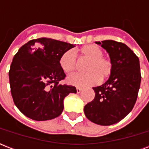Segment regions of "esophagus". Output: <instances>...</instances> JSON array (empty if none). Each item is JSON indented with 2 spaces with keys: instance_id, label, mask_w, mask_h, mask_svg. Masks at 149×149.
Returning <instances> with one entry per match:
<instances>
[{
  "instance_id": "34e87169",
  "label": "esophagus",
  "mask_w": 149,
  "mask_h": 149,
  "mask_svg": "<svg viewBox=\"0 0 149 149\" xmlns=\"http://www.w3.org/2000/svg\"><path fill=\"white\" fill-rule=\"evenodd\" d=\"M82 91V88H80V87H77V92L78 93H79L80 92Z\"/></svg>"
}]
</instances>
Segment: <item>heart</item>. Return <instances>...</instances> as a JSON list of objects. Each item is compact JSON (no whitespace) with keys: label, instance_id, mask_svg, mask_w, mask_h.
Wrapping results in <instances>:
<instances>
[{"label":"heart","instance_id":"obj_1","mask_svg":"<svg viewBox=\"0 0 149 149\" xmlns=\"http://www.w3.org/2000/svg\"><path fill=\"white\" fill-rule=\"evenodd\" d=\"M82 56L88 58L84 73H75L67 78L70 84L77 86H91L104 80L111 74L113 62L110 58L103 56L101 48L96 45H84L79 49ZM61 69L65 73H72L77 67V54L73 49L65 51L59 58Z\"/></svg>","mask_w":149,"mask_h":149}]
</instances>
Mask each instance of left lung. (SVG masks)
I'll return each instance as SVG.
<instances>
[{"label": "left lung", "mask_w": 149, "mask_h": 149, "mask_svg": "<svg viewBox=\"0 0 149 149\" xmlns=\"http://www.w3.org/2000/svg\"><path fill=\"white\" fill-rule=\"evenodd\" d=\"M96 43L109 53L113 70L106 83L93 87L95 97L84 107V113L92 122L107 126L119 122L134 107L141 84L140 64L139 57L124 43Z\"/></svg>", "instance_id": "1"}]
</instances>
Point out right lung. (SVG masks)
Listing matches in <instances>:
<instances>
[{"label": "right lung", "mask_w": 149, "mask_h": 149, "mask_svg": "<svg viewBox=\"0 0 149 149\" xmlns=\"http://www.w3.org/2000/svg\"><path fill=\"white\" fill-rule=\"evenodd\" d=\"M75 45L52 38L29 41L15 54L9 70L14 103L24 115L35 120H51L62 113L63 100L77 93L73 86L59 84L65 74L59 58Z\"/></svg>", "instance_id": "add662e5"}]
</instances>
